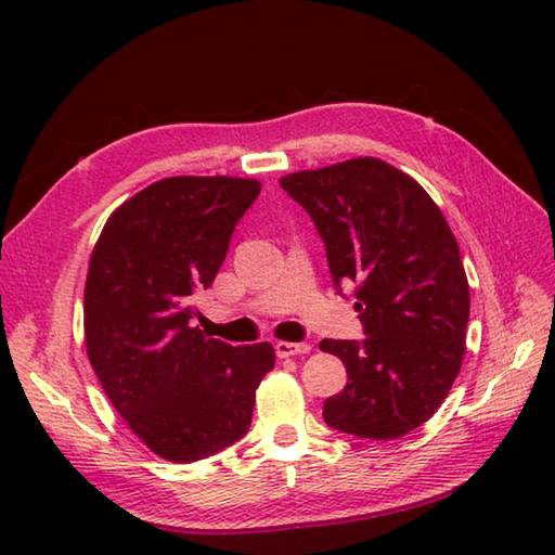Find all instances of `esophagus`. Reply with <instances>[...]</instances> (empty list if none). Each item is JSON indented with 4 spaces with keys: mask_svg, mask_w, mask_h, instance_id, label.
<instances>
[{
    "mask_svg": "<svg viewBox=\"0 0 555 555\" xmlns=\"http://www.w3.org/2000/svg\"><path fill=\"white\" fill-rule=\"evenodd\" d=\"M276 348V356L279 358H293V356H305V352H310L312 346L310 344H288V340H279L274 346Z\"/></svg>",
    "mask_w": 555,
    "mask_h": 555,
    "instance_id": "obj_1",
    "label": "esophagus"
}]
</instances>
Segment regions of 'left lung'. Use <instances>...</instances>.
I'll use <instances>...</instances> for the list:
<instances>
[{
  "label": "left lung",
  "instance_id": "1",
  "mask_svg": "<svg viewBox=\"0 0 555 555\" xmlns=\"http://www.w3.org/2000/svg\"><path fill=\"white\" fill-rule=\"evenodd\" d=\"M281 188L320 231L334 286L358 284L362 340L324 338L348 384L324 422L360 439H398L427 422L465 356L469 286L455 235L427 191L382 159L296 171Z\"/></svg>",
  "mask_w": 555,
  "mask_h": 555
}]
</instances>
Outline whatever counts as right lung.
Masks as SVG:
<instances>
[{
	"mask_svg": "<svg viewBox=\"0 0 555 555\" xmlns=\"http://www.w3.org/2000/svg\"><path fill=\"white\" fill-rule=\"evenodd\" d=\"M262 183L173 176L114 211L86 281V348L116 412L152 453L195 463L247 434L271 344L229 346L195 326L235 223Z\"/></svg>",
	"mask_w": 555,
	"mask_h": 555,
	"instance_id": "1",
	"label": "right lung"
}]
</instances>
